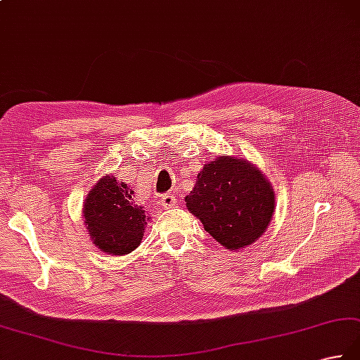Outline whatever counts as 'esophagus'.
<instances>
[{"mask_svg": "<svg viewBox=\"0 0 360 360\" xmlns=\"http://www.w3.org/2000/svg\"><path fill=\"white\" fill-rule=\"evenodd\" d=\"M160 204H162V207H164V209H170V207H173L174 204H176L174 196H173V195H170V193L164 195V196H162V198H160Z\"/></svg>", "mask_w": 360, "mask_h": 360, "instance_id": "esophagus-1", "label": "esophagus"}]
</instances>
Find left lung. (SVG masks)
Returning <instances> with one entry per match:
<instances>
[{"mask_svg":"<svg viewBox=\"0 0 360 360\" xmlns=\"http://www.w3.org/2000/svg\"><path fill=\"white\" fill-rule=\"evenodd\" d=\"M186 206L226 250L255 243L269 228L274 192L251 162L220 156L204 164Z\"/></svg>","mask_w":360,"mask_h":360,"instance_id":"1","label":"left lung"}]
</instances>
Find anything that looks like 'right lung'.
Wrapping results in <instances>:
<instances>
[{
    "label": "right lung",
    "instance_id": "obj_1",
    "mask_svg": "<svg viewBox=\"0 0 360 360\" xmlns=\"http://www.w3.org/2000/svg\"><path fill=\"white\" fill-rule=\"evenodd\" d=\"M132 196L134 190L114 176H103L90 188L82 218L90 238L100 251L123 256L142 242L150 218L142 206L134 202Z\"/></svg>",
    "mask_w": 360,
    "mask_h": 360
}]
</instances>
